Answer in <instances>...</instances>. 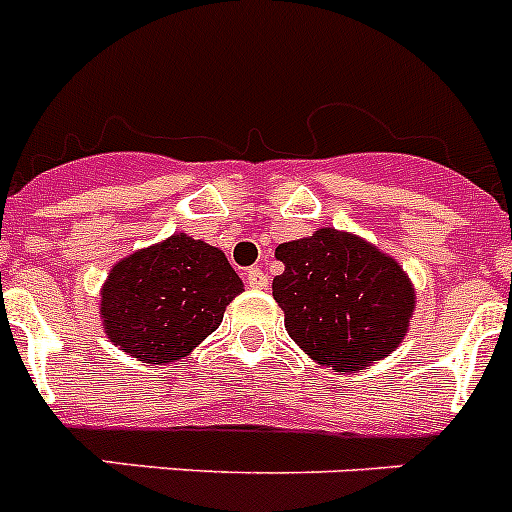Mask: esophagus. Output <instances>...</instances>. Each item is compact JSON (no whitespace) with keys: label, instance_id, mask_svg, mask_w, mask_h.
<instances>
[{"label":"esophagus","instance_id":"esophagus-1","mask_svg":"<svg viewBox=\"0 0 512 512\" xmlns=\"http://www.w3.org/2000/svg\"><path fill=\"white\" fill-rule=\"evenodd\" d=\"M246 282H248V287H253V289L269 287V277H266L264 269H259V266H251V269L246 271Z\"/></svg>","mask_w":512,"mask_h":512}]
</instances>
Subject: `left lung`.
I'll list each match as a JSON object with an SVG mask.
<instances>
[{
  "label": "left lung",
  "mask_w": 512,
  "mask_h": 512,
  "mask_svg": "<svg viewBox=\"0 0 512 512\" xmlns=\"http://www.w3.org/2000/svg\"><path fill=\"white\" fill-rule=\"evenodd\" d=\"M274 300L284 328L318 364L356 372L400 346L415 292L405 271L356 235L333 228L277 246Z\"/></svg>",
  "instance_id": "left-lung-1"
}]
</instances>
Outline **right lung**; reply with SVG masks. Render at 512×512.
<instances>
[{
    "instance_id": "1",
    "label": "right lung",
    "mask_w": 512,
    "mask_h": 512,
    "mask_svg": "<svg viewBox=\"0 0 512 512\" xmlns=\"http://www.w3.org/2000/svg\"><path fill=\"white\" fill-rule=\"evenodd\" d=\"M241 292L223 251L171 235L112 269L102 289L104 328L133 359L169 364L205 341Z\"/></svg>"
}]
</instances>
